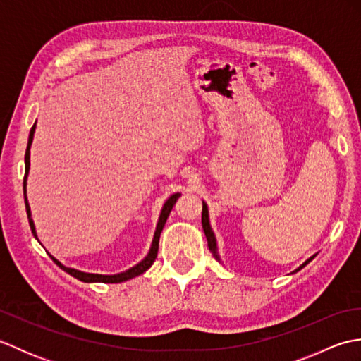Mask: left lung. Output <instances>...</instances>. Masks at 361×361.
Segmentation results:
<instances>
[{
    "label": "left lung",
    "mask_w": 361,
    "mask_h": 361,
    "mask_svg": "<svg viewBox=\"0 0 361 361\" xmlns=\"http://www.w3.org/2000/svg\"><path fill=\"white\" fill-rule=\"evenodd\" d=\"M202 225H203V231H204L206 239H208V247H209V251L212 252V256L219 260V262H221V259H220V256H219V251H217L216 234H214L212 228H211V224H209V211H208V204H206L204 202H203V211H202ZM315 257H317V255L310 256L307 260H305V262H304L302 265H299L293 273H296V271L301 270V268H304L305 265H307V264L310 262V260H313Z\"/></svg>",
    "instance_id": "left-lung-1"
}]
</instances>
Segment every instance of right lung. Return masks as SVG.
<instances>
[{"instance_id": "obj_1", "label": "right lung", "mask_w": 361, "mask_h": 361, "mask_svg": "<svg viewBox=\"0 0 361 361\" xmlns=\"http://www.w3.org/2000/svg\"><path fill=\"white\" fill-rule=\"evenodd\" d=\"M34 133H35V124L32 126V128H30V133H29V140H27V149H26V155H25V181H23V189H25V203H26V212H27V219H29V226L30 229H32V234L35 239L38 240L37 237V231H35V225H34V220H32V214H30V206H29V202H27V197H26V186H27V175H29V167H30V145H32V141H34ZM181 194L176 192V194H172L171 197L167 198L166 203L163 204V209H161V214H159V219H158V224H157V229H155V234H153V240H152V245H150V250L147 252V256H145L141 262H137L135 267L128 268V270L126 271H121V273H116V274H96V273H85V271H80V270H75V268H68L65 267L60 260H57L56 257H54L52 255H49V257L56 262L60 268H62L63 271H66L68 274L74 276L75 279H79L82 282H105V283H118V282H124V281H128V279H133L136 278V276L142 274L144 271H147L149 268L152 267V264L155 262L157 259V255H158V242H159V235H161V231H163V228L166 225V220L169 217V214H171L172 208L175 202L178 200V197Z\"/></svg>"}]
</instances>
